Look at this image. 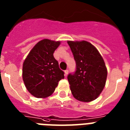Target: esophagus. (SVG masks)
I'll use <instances>...</instances> for the list:
<instances>
[{
	"label": "esophagus",
	"mask_w": 130,
	"mask_h": 130,
	"mask_svg": "<svg viewBox=\"0 0 130 130\" xmlns=\"http://www.w3.org/2000/svg\"><path fill=\"white\" fill-rule=\"evenodd\" d=\"M64 73H65V76H67V75L68 74V70H66L64 71Z\"/></svg>",
	"instance_id": "esophagus-1"
}]
</instances>
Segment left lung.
<instances>
[{"mask_svg": "<svg viewBox=\"0 0 130 130\" xmlns=\"http://www.w3.org/2000/svg\"><path fill=\"white\" fill-rule=\"evenodd\" d=\"M76 63L68 80L72 94L81 102L94 100L105 87L107 71L104 60L93 45L86 41L68 42Z\"/></svg>", "mask_w": 130, "mask_h": 130, "instance_id": "8db88e82", "label": "left lung"}]
</instances>
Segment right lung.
<instances>
[{"mask_svg": "<svg viewBox=\"0 0 130 130\" xmlns=\"http://www.w3.org/2000/svg\"><path fill=\"white\" fill-rule=\"evenodd\" d=\"M60 42L44 39L39 42L26 57L23 66V79L26 89L36 98H46L55 91L64 72L54 58Z\"/></svg>", "mask_w": 130, "mask_h": 130, "instance_id": "right-lung-1", "label": "right lung"}]
</instances>
